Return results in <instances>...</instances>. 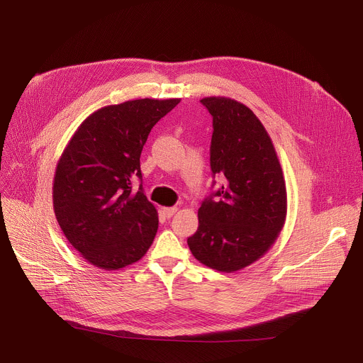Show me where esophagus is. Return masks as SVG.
Returning a JSON list of instances; mask_svg holds the SVG:
<instances>
[{"label":"esophagus","mask_w":363,"mask_h":363,"mask_svg":"<svg viewBox=\"0 0 363 363\" xmlns=\"http://www.w3.org/2000/svg\"><path fill=\"white\" fill-rule=\"evenodd\" d=\"M177 211H178L177 206H167V208H162V213L167 218H171Z\"/></svg>","instance_id":"esophagus-1"}]
</instances>
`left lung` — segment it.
Segmentation results:
<instances>
[{
	"mask_svg": "<svg viewBox=\"0 0 363 363\" xmlns=\"http://www.w3.org/2000/svg\"><path fill=\"white\" fill-rule=\"evenodd\" d=\"M201 103L213 116L211 171L224 185L202 201L188 245L199 263L231 273L274 244L287 213L286 184L273 142L251 109L228 97Z\"/></svg>",
	"mask_w": 363,
	"mask_h": 363,
	"instance_id": "left-lung-1",
	"label": "left lung"
}]
</instances>
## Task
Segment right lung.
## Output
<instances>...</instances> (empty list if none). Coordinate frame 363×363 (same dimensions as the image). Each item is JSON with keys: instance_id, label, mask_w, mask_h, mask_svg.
Returning a JSON list of instances; mask_svg holds the SVG:
<instances>
[{"instance_id": "add662e5", "label": "right lung", "mask_w": 363, "mask_h": 363, "mask_svg": "<svg viewBox=\"0 0 363 363\" xmlns=\"http://www.w3.org/2000/svg\"><path fill=\"white\" fill-rule=\"evenodd\" d=\"M181 99H138L91 113L57 164L53 206L69 242L103 270H119L146 254L158 213L142 185L140 153L150 129Z\"/></svg>"}]
</instances>
